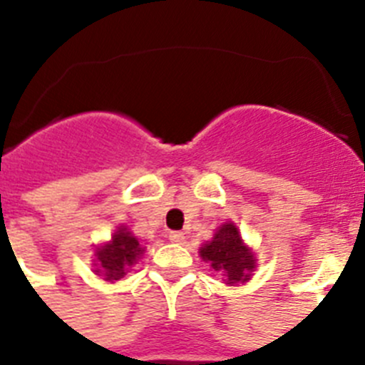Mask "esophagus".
<instances>
[{
  "label": "esophagus",
  "instance_id": "34e87169",
  "mask_svg": "<svg viewBox=\"0 0 365 365\" xmlns=\"http://www.w3.org/2000/svg\"><path fill=\"white\" fill-rule=\"evenodd\" d=\"M168 237H170L172 243H182V241H185V234H182V232H170Z\"/></svg>",
  "mask_w": 365,
  "mask_h": 365
}]
</instances>
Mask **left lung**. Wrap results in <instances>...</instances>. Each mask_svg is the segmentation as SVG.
<instances>
[{
	"label": "left lung",
	"mask_w": 365,
	"mask_h": 365,
	"mask_svg": "<svg viewBox=\"0 0 365 365\" xmlns=\"http://www.w3.org/2000/svg\"><path fill=\"white\" fill-rule=\"evenodd\" d=\"M199 254L212 269L222 272L227 285L248 282L256 269L252 250L243 243L240 230L230 221L217 228L212 241L199 248Z\"/></svg>",
	"instance_id": "8db88e82"
}]
</instances>
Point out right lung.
Segmentation results:
<instances>
[{
	"instance_id": "right-lung-1",
	"label": "right lung",
	"mask_w": 365,
	"mask_h": 365,
	"mask_svg": "<svg viewBox=\"0 0 365 365\" xmlns=\"http://www.w3.org/2000/svg\"><path fill=\"white\" fill-rule=\"evenodd\" d=\"M144 254V247L128 227H118L111 241L95 250V272L106 282H117L137 263Z\"/></svg>"
}]
</instances>
